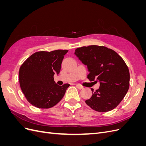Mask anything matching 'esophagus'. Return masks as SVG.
<instances>
[{
  "label": "esophagus",
  "instance_id": "esophagus-1",
  "mask_svg": "<svg viewBox=\"0 0 146 146\" xmlns=\"http://www.w3.org/2000/svg\"><path fill=\"white\" fill-rule=\"evenodd\" d=\"M76 87H77V88H78L79 90H81V89H82V88H83V86H82L81 85H79V84H77V85H76Z\"/></svg>",
  "mask_w": 146,
  "mask_h": 146
}]
</instances>
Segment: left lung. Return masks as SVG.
Instances as JSON below:
<instances>
[{
  "label": "left lung",
  "mask_w": 146,
  "mask_h": 146,
  "mask_svg": "<svg viewBox=\"0 0 146 146\" xmlns=\"http://www.w3.org/2000/svg\"><path fill=\"white\" fill-rule=\"evenodd\" d=\"M75 54L86 65L90 81H99L100 88L86 104L96 111L115 108L124 98L130 86V72L122 57L111 48L92 45L76 49Z\"/></svg>",
  "instance_id": "obj_1"
}]
</instances>
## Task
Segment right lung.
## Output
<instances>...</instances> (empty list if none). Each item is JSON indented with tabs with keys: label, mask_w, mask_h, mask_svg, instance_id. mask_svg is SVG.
Masks as SVG:
<instances>
[{
	"label": "right lung",
	"mask_w": 146,
	"mask_h": 146,
	"mask_svg": "<svg viewBox=\"0 0 146 146\" xmlns=\"http://www.w3.org/2000/svg\"><path fill=\"white\" fill-rule=\"evenodd\" d=\"M68 50L34 53L21 66L19 72L21 90L30 104L39 108H50L63 99L69 84L59 86L54 80L58 74Z\"/></svg>",
	"instance_id": "obj_1"
}]
</instances>
